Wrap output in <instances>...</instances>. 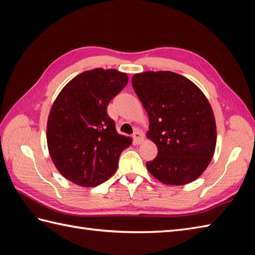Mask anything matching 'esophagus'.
<instances>
[{
	"label": "esophagus",
	"mask_w": 255,
	"mask_h": 255,
	"mask_svg": "<svg viewBox=\"0 0 255 255\" xmlns=\"http://www.w3.org/2000/svg\"><path fill=\"white\" fill-rule=\"evenodd\" d=\"M133 139H134V141H136V143H140V142L142 141L143 137H142L141 131H140L139 129H136V130H134V132H133Z\"/></svg>",
	"instance_id": "34e87169"
}]
</instances>
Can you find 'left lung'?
I'll use <instances>...</instances> for the list:
<instances>
[{
  "label": "left lung",
  "instance_id": "1",
  "mask_svg": "<svg viewBox=\"0 0 255 255\" xmlns=\"http://www.w3.org/2000/svg\"><path fill=\"white\" fill-rule=\"evenodd\" d=\"M131 84L149 115L148 136L158 147L148 171L169 185L196 180L216 148L215 117L203 92L170 71L134 74Z\"/></svg>",
  "mask_w": 255,
  "mask_h": 255
}]
</instances>
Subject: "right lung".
<instances>
[{
    "label": "right lung",
    "instance_id": "obj_1",
    "mask_svg": "<svg viewBox=\"0 0 255 255\" xmlns=\"http://www.w3.org/2000/svg\"><path fill=\"white\" fill-rule=\"evenodd\" d=\"M128 82L126 73L94 69L77 75L49 114L47 142L61 174L78 185L96 186L116 172L131 139L119 134L107 106Z\"/></svg>",
    "mask_w": 255,
    "mask_h": 255
}]
</instances>
